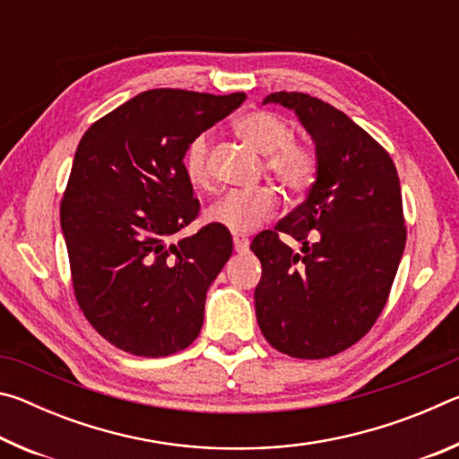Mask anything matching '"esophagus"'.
Wrapping results in <instances>:
<instances>
[{
	"label": "esophagus",
	"instance_id": "obj_1",
	"mask_svg": "<svg viewBox=\"0 0 459 459\" xmlns=\"http://www.w3.org/2000/svg\"><path fill=\"white\" fill-rule=\"evenodd\" d=\"M232 243H235V251L237 253H247L248 251V240L243 237H235L232 238Z\"/></svg>",
	"mask_w": 459,
	"mask_h": 459
}]
</instances>
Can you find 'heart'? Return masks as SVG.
Returning <instances> with one entry per match:
<instances>
[{
  "label": "heart",
  "mask_w": 459,
  "mask_h": 459,
  "mask_svg": "<svg viewBox=\"0 0 459 459\" xmlns=\"http://www.w3.org/2000/svg\"><path fill=\"white\" fill-rule=\"evenodd\" d=\"M237 135L255 152L265 155V169L290 192H306L317 176V153L307 142L293 137L283 115L253 108L235 121ZM211 145L208 131L194 135L184 152V172L190 184H211ZM279 196L271 186L255 190H230L208 208V221L237 235L251 232L275 212Z\"/></svg>",
  "instance_id": "heart-1"
}]
</instances>
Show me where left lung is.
Returning a JSON list of instances; mask_svg holds the SVG:
<instances>
[{"label":"left lung","mask_w":459,"mask_h":459,"mask_svg":"<svg viewBox=\"0 0 459 459\" xmlns=\"http://www.w3.org/2000/svg\"><path fill=\"white\" fill-rule=\"evenodd\" d=\"M263 103L293 108L316 143L317 176L306 202L253 238L263 267L255 312L275 351L328 359L372 328L391 293L407 240L399 174L385 147L336 107L285 91ZM281 234L299 239L302 253Z\"/></svg>","instance_id":"obj_1"}]
</instances>
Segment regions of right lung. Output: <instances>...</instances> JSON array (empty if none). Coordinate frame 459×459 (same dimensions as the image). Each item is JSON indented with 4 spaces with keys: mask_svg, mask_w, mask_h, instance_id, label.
I'll return each mask as SVG.
<instances>
[{
    "mask_svg": "<svg viewBox=\"0 0 459 459\" xmlns=\"http://www.w3.org/2000/svg\"><path fill=\"white\" fill-rule=\"evenodd\" d=\"M245 92L152 89L92 123L60 202L76 301L100 336L160 359L188 348L211 283L232 255L219 224L169 245L200 202L184 172L194 135L227 117Z\"/></svg>",
    "mask_w": 459,
    "mask_h": 459,
    "instance_id": "add662e5",
    "label": "right lung"
}]
</instances>
